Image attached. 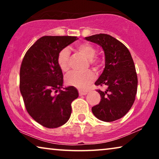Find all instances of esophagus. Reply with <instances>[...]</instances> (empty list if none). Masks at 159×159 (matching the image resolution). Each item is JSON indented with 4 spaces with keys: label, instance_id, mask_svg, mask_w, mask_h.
<instances>
[{
    "label": "esophagus",
    "instance_id": "34e87169",
    "mask_svg": "<svg viewBox=\"0 0 159 159\" xmlns=\"http://www.w3.org/2000/svg\"><path fill=\"white\" fill-rule=\"evenodd\" d=\"M88 92L87 91H82V90H79V95H85Z\"/></svg>",
    "mask_w": 159,
    "mask_h": 159
}]
</instances>
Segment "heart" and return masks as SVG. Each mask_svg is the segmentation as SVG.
Wrapping results in <instances>:
<instances>
[{"label": "heart", "instance_id": "b5f03b06", "mask_svg": "<svg viewBox=\"0 0 159 159\" xmlns=\"http://www.w3.org/2000/svg\"><path fill=\"white\" fill-rule=\"evenodd\" d=\"M77 51L80 52L90 61V64L93 68L97 69L99 67V61L96 58H93L96 54L95 48L90 43H83L77 46ZM69 56L70 53L68 48L61 50L57 56V64L63 72H66L69 69ZM95 79V75L92 71L89 70L84 72L71 71L66 77V82L69 85L75 87L80 90H85Z\"/></svg>", "mask_w": 159, "mask_h": 159}]
</instances>
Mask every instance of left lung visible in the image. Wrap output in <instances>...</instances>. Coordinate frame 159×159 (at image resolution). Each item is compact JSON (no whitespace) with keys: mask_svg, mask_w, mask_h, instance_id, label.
<instances>
[{"mask_svg":"<svg viewBox=\"0 0 159 159\" xmlns=\"http://www.w3.org/2000/svg\"><path fill=\"white\" fill-rule=\"evenodd\" d=\"M85 40L101 45L105 53V68L95 84L105 87L106 90H97L101 99L92 108L93 114L107 122L121 119L133 105L138 89L131 54L122 43L109 34H94Z\"/></svg>","mask_w":159,"mask_h":159,"instance_id":"8db88e82","label":"left lung"}]
</instances>
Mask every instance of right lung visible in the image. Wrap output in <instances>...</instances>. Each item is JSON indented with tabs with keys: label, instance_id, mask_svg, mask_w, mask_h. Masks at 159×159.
Here are the masks:
<instances>
[{
	"label": "right lung",
	"instance_id": "right-lung-1",
	"mask_svg": "<svg viewBox=\"0 0 159 159\" xmlns=\"http://www.w3.org/2000/svg\"><path fill=\"white\" fill-rule=\"evenodd\" d=\"M71 36H44L25 53L20 68L19 88L28 114L43 127L64 125L71 103L79 96L75 87L63 88V74L57 64L61 50L77 40Z\"/></svg>",
	"mask_w": 159,
	"mask_h": 159
}]
</instances>
